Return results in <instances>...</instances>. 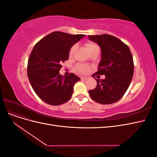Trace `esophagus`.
<instances>
[{
	"instance_id": "1",
	"label": "esophagus",
	"mask_w": 157,
	"mask_h": 157,
	"mask_svg": "<svg viewBox=\"0 0 157 157\" xmlns=\"http://www.w3.org/2000/svg\"><path fill=\"white\" fill-rule=\"evenodd\" d=\"M86 79H88V77H80V80H82V81H84V80H86Z\"/></svg>"
}]
</instances>
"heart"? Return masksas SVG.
Instances as JSON below:
<instances>
[{
    "instance_id": "obj_1",
    "label": "heart",
    "mask_w": 157,
    "mask_h": 157,
    "mask_svg": "<svg viewBox=\"0 0 157 157\" xmlns=\"http://www.w3.org/2000/svg\"><path fill=\"white\" fill-rule=\"evenodd\" d=\"M85 47H86V49L88 50V52H90V50L95 48H99L98 46L96 44L93 43V42H87V43L85 44ZM76 48H77V46L76 45H74L71 47L69 50V57L73 56ZM75 69H76V71H77V72L80 74H86L88 73L90 71L89 66L84 64H78L76 66Z\"/></svg>"
}]
</instances>
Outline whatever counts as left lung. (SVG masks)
<instances>
[{
  "instance_id": "8db88e82",
  "label": "left lung",
  "mask_w": 157,
  "mask_h": 157,
  "mask_svg": "<svg viewBox=\"0 0 157 157\" xmlns=\"http://www.w3.org/2000/svg\"><path fill=\"white\" fill-rule=\"evenodd\" d=\"M89 39L98 44L101 50V59L95 75L105 76L97 79V86L88 91L91 98L101 104L115 103L124 96L134 74V61L130 50L117 37L103 34L88 35Z\"/></svg>"
}]
</instances>
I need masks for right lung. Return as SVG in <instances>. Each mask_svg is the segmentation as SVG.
<instances>
[{
    "label": "right lung",
    "mask_w": 157,
    "mask_h": 157,
    "mask_svg": "<svg viewBox=\"0 0 157 157\" xmlns=\"http://www.w3.org/2000/svg\"><path fill=\"white\" fill-rule=\"evenodd\" d=\"M84 36L56 31L33 47L28 59L27 75L33 90L45 103L59 105L71 99L74 85L80 78L73 73L63 77L59 72L61 63L69 59L71 46Z\"/></svg>",
    "instance_id": "obj_1"
}]
</instances>
